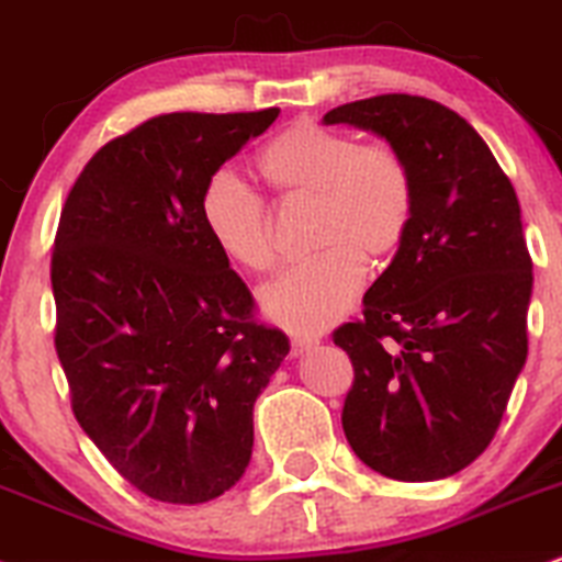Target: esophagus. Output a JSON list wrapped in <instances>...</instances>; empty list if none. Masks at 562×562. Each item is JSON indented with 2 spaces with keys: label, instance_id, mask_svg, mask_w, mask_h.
<instances>
[{
  "label": "esophagus",
  "instance_id": "obj_1",
  "mask_svg": "<svg viewBox=\"0 0 562 562\" xmlns=\"http://www.w3.org/2000/svg\"><path fill=\"white\" fill-rule=\"evenodd\" d=\"M315 345H318V339H315V336L294 334L292 336V355H294V358H296V355H305L307 349H313Z\"/></svg>",
  "mask_w": 562,
  "mask_h": 562
}]
</instances>
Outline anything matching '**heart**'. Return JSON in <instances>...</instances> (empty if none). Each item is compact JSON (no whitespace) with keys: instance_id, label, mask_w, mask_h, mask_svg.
<instances>
[{"instance_id":"1","label":"heart","mask_w":562,"mask_h":562,"mask_svg":"<svg viewBox=\"0 0 562 562\" xmlns=\"http://www.w3.org/2000/svg\"><path fill=\"white\" fill-rule=\"evenodd\" d=\"M255 170L276 194L313 196V260L266 283L260 307L279 326L302 334L328 328L358 300L362 262L379 266L411 228L415 187L400 151L366 144L313 121H296L257 151ZM202 223L231 266L262 273L273 266V223L255 191L234 176L210 178L200 202Z\"/></svg>"}]
</instances>
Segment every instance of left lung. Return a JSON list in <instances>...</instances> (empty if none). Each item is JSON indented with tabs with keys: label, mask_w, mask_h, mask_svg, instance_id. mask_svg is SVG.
Masks as SVG:
<instances>
[{
	"label": "left lung",
	"mask_w": 562,
	"mask_h": 562,
	"mask_svg": "<svg viewBox=\"0 0 562 562\" xmlns=\"http://www.w3.org/2000/svg\"><path fill=\"white\" fill-rule=\"evenodd\" d=\"M323 123L381 136L407 162L411 228L334 331L355 381L347 441L375 473L437 481L490 447L529 355L531 257L510 178L465 117L426 97L341 104Z\"/></svg>",
	"instance_id": "1"
}]
</instances>
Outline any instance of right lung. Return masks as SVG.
<instances>
[{"label":"right lung","instance_id":"add662e5","mask_svg":"<svg viewBox=\"0 0 562 562\" xmlns=\"http://www.w3.org/2000/svg\"><path fill=\"white\" fill-rule=\"evenodd\" d=\"M279 112L149 117L86 162L59 215L55 347L72 413L160 503H210L241 479L255 400L289 355L200 213L210 178Z\"/></svg>","mask_w":562,"mask_h":562}]
</instances>
